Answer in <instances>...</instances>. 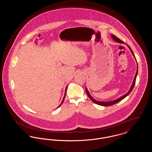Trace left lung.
<instances>
[{
    "mask_svg": "<svg viewBox=\"0 0 152 152\" xmlns=\"http://www.w3.org/2000/svg\"><path fill=\"white\" fill-rule=\"evenodd\" d=\"M112 36V39L116 42H117V43H124V42H123L122 40H121L120 39H118L117 37H116V36H115V35H111ZM128 47H129V48L130 49V51H131V52H132V55H133V56H134V58H135V59H136V58H135V56H134V54H133V52L132 51V50H131V48H130V47L129 46V45H128ZM138 73V65H137V72H136V75H135V76H134V80H133V83H132V86H131V87L130 88V89L129 90V91L126 94H124V95H123L121 97H119L118 99H116L115 100H113V101H107V102H105V101H97V100H94V99L91 96V95L89 93V92H88V89H87V88H86V93H87V95H88V96L89 97V98L92 100V101H93L94 103L95 104H97V105H102V106H110V105H113V104H115L116 103H117L118 102H119L120 101H121V100H122L123 99H124V98H125L127 96H128L129 94H130V92H132V91L133 90V88L134 87V85H135V83H136V77H137V75Z\"/></svg>",
    "mask_w": 152,
    "mask_h": 152,
    "instance_id": "8db88e82",
    "label": "left lung"
}]
</instances>
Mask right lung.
<instances>
[{
    "label": "right lung",
    "instance_id": "1",
    "mask_svg": "<svg viewBox=\"0 0 152 152\" xmlns=\"http://www.w3.org/2000/svg\"><path fill=\"white\" fill-rule=\"evenodd\" d=\"M66 88H67V87H66V88H65V92H66ZM65 94H66V93H65V94H64V97H63V100H62V101H61V103L60 104V105L58 107H58H60V106H61V105L63 104V101H64V99H65Z\"/></svg>",
    "mask_w": 152,
    "mask_h": 152
}]
</instances>
